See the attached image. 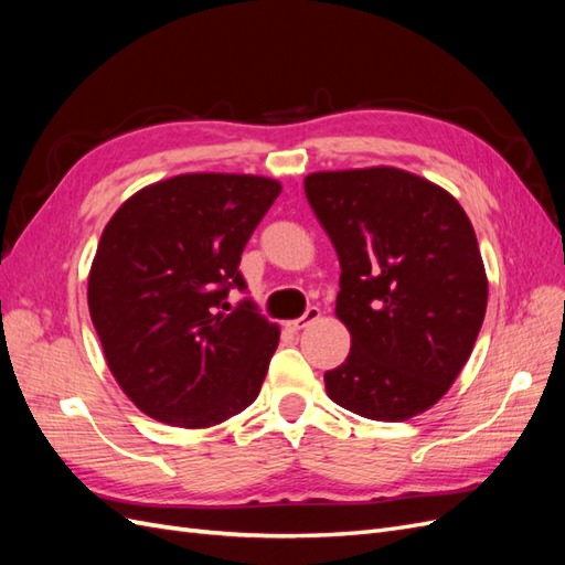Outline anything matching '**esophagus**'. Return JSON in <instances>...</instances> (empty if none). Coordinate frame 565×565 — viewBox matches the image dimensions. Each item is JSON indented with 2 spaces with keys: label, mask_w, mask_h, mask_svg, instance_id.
I'll return each instance as SVG.
<instances>
[{
  "label": "esophagus",
  "mask_w": 565,
  "mask_h": 565,
  "mask_svg": "<svg viewBox=\"0 0 565 565\" xmlns=\"http://www.w3.org/2000/svg\"><path fill=\"white\" fill-rule=\"evenodd\" d=\"M318 318H320V309H318V306H309V309H306V313H303L301 318L287 322V330L299 332V330H303V328H309V324H311L313 320H318Z\"/></svg>",
  "instance_id": "obj_1"
}]
</instances>
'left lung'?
Segmentation results:
<instances>
[{
	"label": "left lung",
	"mask_w": 565,
	"mask_h": 565,
	"mask_svg": "<svg viewBox=\"0 0 565 565\" xmlns=\"http://www.w3.org/2000/svg\"><path fill=\"white\" fill-rule=\"evenodd\" d=\"M337 249V318L351 351L324 372L351 413L403 422L438 403L469 361L488 278L469 216L440 185L393 167L303 179Z\"/></svg>",
	"instance_id": "8db88e82"
}]
</instances>
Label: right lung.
<instances>
[{
    "mask_svg": "<svg viewBox=\"0 0 565 565\" xmlns=\"http://www.w3.org/2000/svg\"><path fill=\"white\" fill-rule=\"evenodd\" d=\"M249 174H181L119 207L89 273V313L117 384L148 417L204 429L259 396L280 330L249 297L241 256L280 195Z\"/></svg>",
    "mask_w": 565,
    "mask_h": 565,
    "instance_id": "right-lung-1",
    "label": "right lung"
}]
</instances>
